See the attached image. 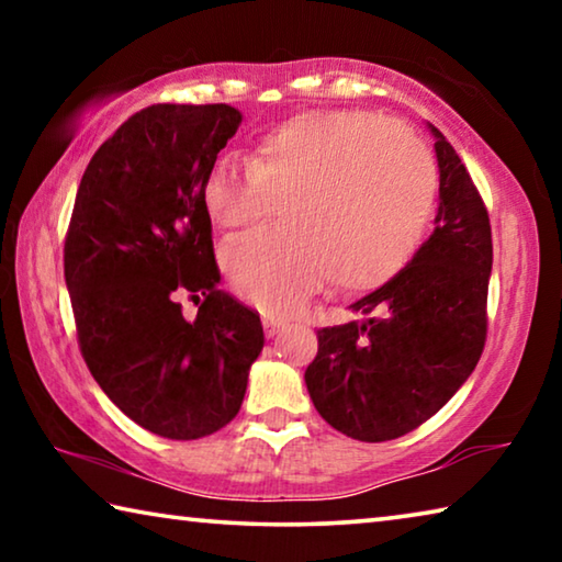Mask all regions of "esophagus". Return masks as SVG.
Returning <instances> with one entry per match:
<instances>
[{
	"instance_id": "esophagus-1",
	"label": "esophagus",
	"mask_w": 562,
	"mask_h": 562,
	"mask_svg": "<svg viewBox=\"0 0 562 562\" xmlns=\"http://www.w3.org/2000/svg\"><path fill=\"white\" fill-rule=\"evenodd\" d=\"M262 327H265V335L268 337H278L280 331H284V327H288V322L284 319H274V317H262Z\"/></svg>"
}]
</instances>
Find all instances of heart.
<instances>
[{
    "mask_svg": "<svg viewBox=\"0 0 562 562\" xmlns=\"http://www.w3.org/2000/svg\"><path fill=\"white\" fill-rule=\"evenodd\" d=\"M436 170L424 146L367 111H310L265 133L247 164L221 158L203 207L223 233L280 207L288 233L227 243L221 268L245 302L288 315L327 280L364 292L406 268L429 227Z\"/></svg>",
    "mask_w": 562,
    "mask_h": 562,
    "instance_id": "1",
    "label": "heart"
}]
</instances>
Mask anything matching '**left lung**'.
<instances>
[{
    "instance_id": "left-lung-1",
    "label": "left lung",
    "mask_w": 562,
    "mask_h": 562,
    "mask_svg": "<svg viewBox=\"0 0 562 562\" xmlns=\"http://www.w3.org/2000/svg\"><path fill=\"white\" fill-rule=\"evenodd\" d=\"M439 213L412 262L351 310L364 319L317 331L304 372L312 404L357 441L414 431L459 392L486 345L493 265L488 211L469 170L431 126Z\"/></svg>"
}]
</instances>
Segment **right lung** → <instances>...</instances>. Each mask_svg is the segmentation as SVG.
I'll use <instances>...</instances> for the list:
<instances>
[{"instance_id": "add662e5", "label": "right lung", "mask_w": 562, "mask_h": 562, "mask_svg": "<svg viewBox=\"0 0 562 562\" xmlns=\"http://www.w3.org/2000/svg\"><path fill=\"white\" fill-rule=\"evenodd\" d=\"M243 113L156 103L121 123L83 170L64 278L89 372L164 439L211 436L240 412L265 345L260 315L223 292L203 180ZM180 291L204 297L182 317Z\"/></svg>"}]
</instances>
